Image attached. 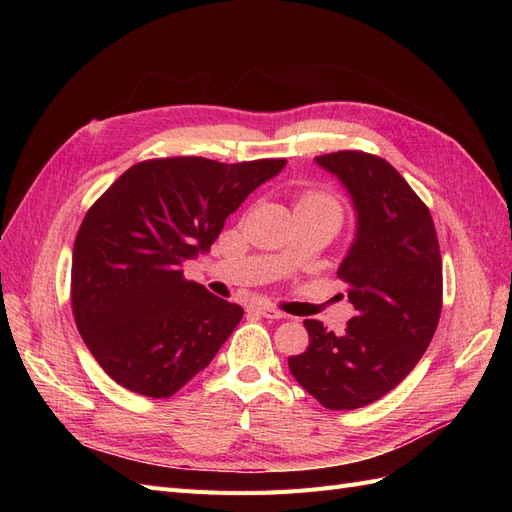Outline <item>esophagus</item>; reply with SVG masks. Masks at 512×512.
<instances>
[{
    "instance_id": "obj_1",
    "label": "esophagus",
    "mask_w": 512,
    "mask_h": 512,
    "mask_svg": "<svg viewBox=\"0 0 512 512\" xmlns=\"http://www.w3.org/2000/svg\"><path fill=\"white\" fill-rule=\"evenodd\" d=\"M252 309H254L256 314L265 316V318H271V320H280V318H286V314H284V312H280V309H275V307H271V305H254Z\"/></svg>"
}]
</instances>
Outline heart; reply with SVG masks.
Returning a JSON list of instances; mask_svg holds the SVG:
<instances>
[{
    "mask_svg": "<svg viewBox=\"0 0 512 512\" xmlns=\"http://www.w3.org/2000/svg\"><path fill=\"white\" fill-rule=\"evenodd\" d=\"M318 200H329L327 196H322V194H305L299 203H318ZM333 203V200H331Z\"/></svg>",
    "mask_w": 512,
    "mask_h": 512,
    "instance_id": "obj_1",
    "label": "heart"
}]
</instances>
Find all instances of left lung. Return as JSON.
I'll return each instance as SVG.
<instances>
[{"mask_svg": "<svg viewBox=\"0 0 512 512\" xmlns=\"http://www.w3.org/2000/svg\"><path fill=\"white\" fill-rule=\"evenodd\" d=\"M316 162L342 181L356 211V235L337 269L356 314L342 335L305 320L309 346L288 367L324 408L356 410L393 391L436 333L440 245L427 205L389 162L363 151Z\"/></svg>", "mask_w": 512, "mask_h": 512, "instance_id": "left-lung-1", "label": "left lung"}]
</instances>
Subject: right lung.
I'll list each match as a JSON object with an SVG mask.
<instances>
[{
	"label": "right lung",
	"instance_id": "obj_1",
	"mask_svg": "<svg viewBox=\"0 0 512 512\" xmlns=\"http://www.w3.org/2000/svg\"><path fill=\"white\" fill-rule=\"evenodd\" d=\"M286 160L138 162L108 188L72 252V312L83 342L123 389L170 397L203 371L243 307L183 277L224 222Z\"/></svg>",
	"mask_w": 512,
	"mask_h": 512
}]
</instances>
